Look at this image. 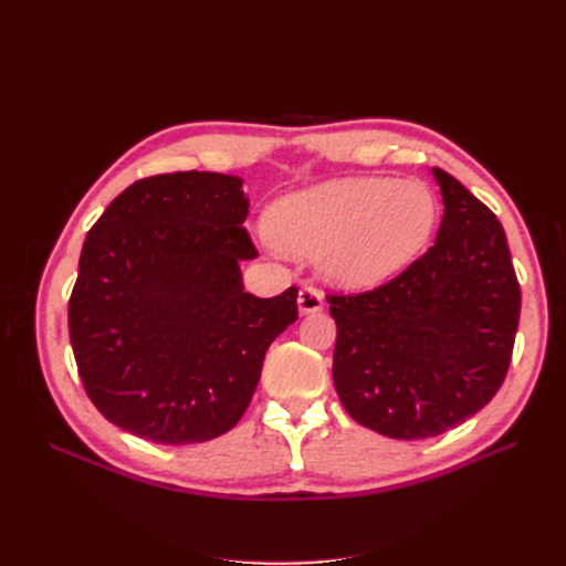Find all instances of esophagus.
Instances as JSON below:
<instances>
[{
    "label": "esophagus",
    "mask_w": 566,
    "mask_h": 566,
    "mask_svg": "<svg viewBox=\"0 0 566 566\" xmlns=\"http://www.w3.org/2000/svg\"><path fill=\"white\" fill-rule=\"evenodd\" d=\"M323 304H325V300H323V295L318 293V290H314V287H302V290H300V295H297V310H300L302 316L321 312Z\"/></svg>",
    "instance_id": "1"
}]
</instances>
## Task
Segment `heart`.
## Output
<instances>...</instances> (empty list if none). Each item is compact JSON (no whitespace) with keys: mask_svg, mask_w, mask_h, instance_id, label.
Instances as JSON below:
<instances>
[{"mask_svg":"<svg viewBox=\"0 0 566 566\" xmlns=\"http://www.w3.org/2000/svg\"><path fill=\"white\" fill-rule=\"evenodd\" d=\"M441 205L418 179L331 181L271 205L273 245L318 256L331 283L366 290L397 276L430 245Z\"/></svg>","mask_w":566,"mask_h":566,"instance_id":"heart-1","label":"heart"}]
</instances>
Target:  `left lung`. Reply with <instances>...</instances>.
<instances>
[{"label": "left lung", "mask_w": 566, "mask_h": 566, "mask_svg": "<svg viewBox=\"0 0 566 566\" xmlns=\"http://www.w3.org/2000/svg\"><path fill=\"white\" fill-rule=\"evenodd\" d=\"M443 217L434 245L397 279L333 295V382L347 413L391 439H427L501 389L520 323V283L501 221L432 167Z\"/></svg>", "instance_id": "8db88e82"}]
</instances>
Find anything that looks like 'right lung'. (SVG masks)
Listing matches in <instances>:
<instances>
[{"label":"right lung","mask_w":566,"mask_h":566,"mask_svg":"<svg viewBox=\"0 0 566 566\" xmlns=\"http://www.w3.org/2000/svg\"><path fill=\"white\" fill-rule=\"evenodd\" d=\"M243 179L134 181L82 245L67 331L84 389L119 430L181 447L243 418L266 349L297 321V287L245 293Z\"/></svg>","instance_id":"right-lung-1"}]
</instances>
